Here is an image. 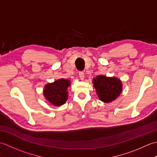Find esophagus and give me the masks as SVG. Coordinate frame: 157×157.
<instances>
[{
  "instance_id": "esophagus-1",
  "label": "esophagus",
  "mask_w": 157,
  "mask_h": 157,
  "mask_svg": "<svg viewBox=\"0 0 157 157\" xmlns=\"http://www.w3.org/2000/svg\"><path fill=\"white\" fill-rule=\"evenodd\" d=\"M79 78H80L82 80H84V73H83L82 71H79Z\"/></svg>"
}]
</instances>
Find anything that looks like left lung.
Listing matches in <instances>:
<instances>
[{"label":"left lung","mask_w":157,"mask_h":157,"mask_svg":"<svg viewBox=\"0 0 157 157\" xmlns=\"http://www.w3.org/2000/svg\"><path fill=\"white\" fill-rule=\"evenodd\" d=\"M92 83L98 98L104 102H111L122 92L121 81L115 77L100 75L93 79Z\"/></svg>","instance_id":"obj_1"}]
</instances>
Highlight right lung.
Wrapping results in <instances>:
<instances>
[{
	"label": "right lung",
	"instance_id": "add662e5",
	"mask_svg": "<svg viewBox=\"0 0 157 157\" xmlns=\"http://www.w3.org/2000/svg\"><path fill=\"white\" fill-rule=\"evenodd\" d=\"M70 86L69 79H59L44 86L43 94L52 105L60 106L64 105L68 98L67 88Z\"/></svg>",
	"mask_w": 157,
	"mask_h": 157
}]
</instances>
